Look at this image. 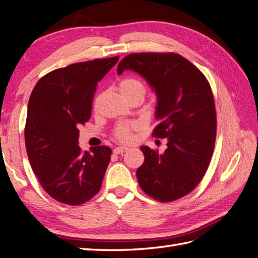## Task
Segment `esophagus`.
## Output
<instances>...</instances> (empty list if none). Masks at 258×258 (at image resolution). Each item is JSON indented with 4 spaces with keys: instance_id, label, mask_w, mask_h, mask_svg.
I'll return each instance as SVG.
<instances>
[{
    "instance_id": "obj_1",
    "label": "esophagus",
    "mask_w": 258,
    "mask_h": 258,
    "mask_svg": "<svg viewBox=\"0 0 258 258\" xmlns=\"http://www.w3.org/2000/svg\"><path fill=\"white\" fill-rule=\"evenodd\" d=\"M129 148H127V147H123V146H119V147H115L114 149H113V153L114 154H116V155H119V154H123V153H125L127 152Z\"/></svg>"
}]
</instances>
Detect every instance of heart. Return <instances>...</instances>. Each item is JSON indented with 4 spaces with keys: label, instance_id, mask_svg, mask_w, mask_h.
Returning <instances> with one entry per match:
<instances>
[{
    "label": "heart",
    "instance_id": "heart-1",
    "mask_svg": "<svg viewBox=\"0 0 258 258\" xmlns=\"http://www.w3.org/2000/svg\"><path fill=\"white\" fill-rule=\"evenodd\" d=\"M119 91L124 99L131 96H140L144 99L145 94L147 93V86L144 82L136 77H125L119 82ZM138 128V123L127 122L121 123L114 129L113 136L119 142H129L133 138V131Z\"/></svg>",
    "mask_w": 258,
    "mask_h": 258
}]
</instances>
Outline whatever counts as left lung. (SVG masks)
<instances>
[{"instance_id":"left-lung-1","label":"left lung","mask_w":258,"mask_h":258,"mask_svg":"<svg viewBox=\"0 0 258 258\" xmlns=\"http://www.w3.org/2000/svg\"><path fill=\"white\" fill-rule=\"evenodd\" d=\"M133 70L157 94L156 138H167L164 154L140 147L145 162L137 169L143 191L159 202L178 200L201 182L215 149L217 113L211 86L203 73L175 52H135L118 65Z\"/></svg>"}]
</instances>
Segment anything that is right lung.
Masks as SVG:
<instances>
[{"label": "right lung", "mask_w": 258, "mask_h": 258, "mask_svg": "<svg viewBox=\"0 0 258 258\" xmlns=\"http://www.w3.org/2000/svg\"><path fill=\"white\" fill-rule=\"evenodd\" d=\"M119 56L75 62L38 81L28 103L24 140L29 162L42 188L56 201L80 206L100 191L112 150L83 152L81 124L91 118L99 81Z\"/></svg>", "instance_id": "right-lung-1"}]
</instances>
